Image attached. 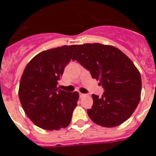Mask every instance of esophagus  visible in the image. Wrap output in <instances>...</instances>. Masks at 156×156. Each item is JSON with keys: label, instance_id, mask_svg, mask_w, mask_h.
Instances as JSON below:
<instances>
[{"label": "esophagus", "instance_id": "1", "mask_svg": "<svg viewBox=\"0 0 156 156\" xmlns=\"http://www.w3.org/2000/svg\"><path fill=\"white\" fill-rule=\"evenodd\" d=\"M86 96V94H82V93H80V98H83Z\"/></svg>", "mask_w": 156, "mask_h": 156}]
</instances>
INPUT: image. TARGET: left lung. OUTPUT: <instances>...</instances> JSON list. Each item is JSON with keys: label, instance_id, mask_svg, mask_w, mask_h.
Masks as SVG:
<instances>
[{"label": "left lung", "instance_id": "1", "mask_svg": "<svg viewBox=\"0 0 156 156\" xmlns=\"http://www.w3.org/2000/svg\"><path fill=\"white\" fill-rule=\"evenodd\" d=\"M72 59L89 70L105 89L101 97L92 94L93 105L87 109L90 119L104 127L127 120L141 93V77L133 62L115 47L99 43L78 45Z\"/></svg>", "mask_w": 156, "mask_h": 156}]
</instances>
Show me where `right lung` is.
Instances as JSON below:
<instances>
[{"label": "right lung", "instance_id": "1", "mask_svg": "<svg viewBox=\"0 0 156 156\" xmlns=\"http://www.w3.org/2000/svg\"><path fill=\"white\" fill-rule=\"evenodd\" d=\"M76 45L44 51L27 65L19 83V98L25 113L36 126L58 130L69 125L79 94L59 90L58 80Z\"/></svg>", "mask_w": 156, "mask_h": 156}]
</instances>
